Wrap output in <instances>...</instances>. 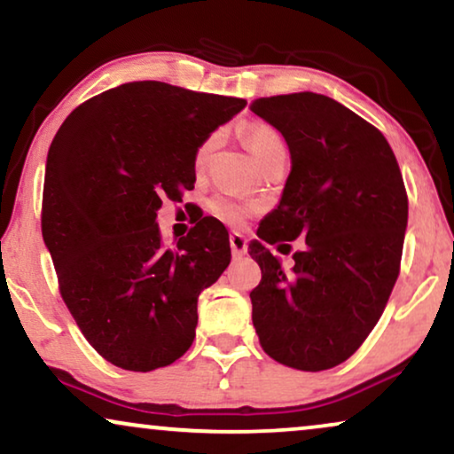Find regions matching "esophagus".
I'll use <instances>...</instances> for the list:
<instances>
[{"label":"esophagus","mask_w":454,"mask_h":454,"mask_svg":"<svg viewBox=\"0 0 454 454\" xmlns=\"http://www.w3.org/2000/svg\"><path fill=\"white\" fill-rule=\"evenodd\" d=\"M229 246H231L233 256H244V254L247 252V241L244 235L238 231H233L231 235H229Z\"/></svg>","instance_id":"34e87169"}]
</instances>
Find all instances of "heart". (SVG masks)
<instances>
[{"label":"heart","instance_id":"heart-1","mask_svg":"<svg viewBox=\"0 0 454 454\" xmlns=\"http://www.w3.org/2000/svg\"><path fill=\"white\" fill-rule=\"evenodd\" d=\"M241 136H244L247 148H250L260 165H262L264 160H269L272 154L285 153L283 136L278 134L275 128L269 126V123H262V121L246 123V126H241ZM219 140H221V134L213 132L200 146H198L196 157H194L196 169H202V167L207 165L210 153L219 146ZM208 208L216 219L225 221L229 225H238V223L244 221L246 216L252 213L254 204L238 200V198H231V196H215L213 200L208 202Z\"/></svg>","mask_w":454,"mask_h":454}]
</instances>
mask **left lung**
<instances>
[{"instance_id": "left-lung-1", "label": "left lung", "mask_w": 454, "mask_h": 454, "mask_svg": "<svg viewBox=\"0 0 454 454\" xmlns=\"http://www.w3.org/2000/svg\"><path fill=\"white\" fill-rule=\"evenodd\" d=\"M250 109L291 153L281 200L247 247L262 270L250 294L254 328L278 364L334 368L380 320L399 277L407 229L399 163L380 129L331 97L294 92ZM297 237L307 244L283 270L265 244Z\"/></svg>"}]
</instances>
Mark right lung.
I'll list each match as a JSON object with an SVG mask.
<instances>
[{
    "mask_svg": "<svg viewBox=\"0 0 454 454\" xmlns=\"http://www.w3.org/2000/svg\"><path fill=\"white\" fill-rule=\"evenodd\" d=\"M244 107V98L142 80L89 98L55 134L43 239L67 309L117 368H165L196 337L198 295L231 260L227 229L204 216L171 247L157 210L194 188L198 146Z\"/></svg>",
    "mask_w": 454,
    "mask_h": 454,
    "instance_id": "1",
    "label": "right lung"
}]
</instances>
